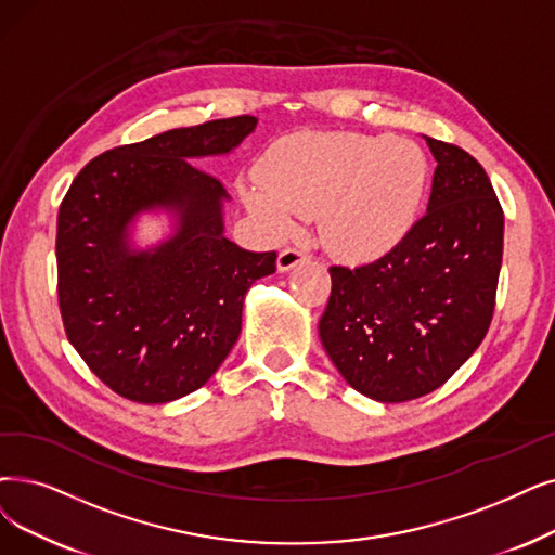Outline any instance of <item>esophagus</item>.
I'll list each match as a JSON object with an SVG mask.
<instances>
[{
    "label": "esophagus",
    "instance_id": "esophagus-1",
    "mask_svg": "<svg viewBox=\"0 0 555 555\" xmlns=\"http://www.w3.org/2000/svg\"><path fill=\"white\" fill-rule=\"evenodd\" d=\"M309 255L305 248H284L280 255H278V269L284 273V271H292L296 269L298 263L307 261Z\"/></svg>",
    "mask_w": 555,
    "mask_h": 555
}]
</instances>
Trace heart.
<instances>
[{"label": "heart", "mask_w": 555, "mask_h": 555, "mask_svg": "<svg viewBox=\"0 0 555 555\" xmlns=\"http://www.w3.org/2000/svg\"><path fill=\"white\" fill-rule=\"evenodd\" d=\"M243 189L250 214L273 236L319 214L325 246L341 257L383 255L412 228L428 184L424 150L405 139L307 131L280 141Z\"/></svg>", "instance_id": "heart-1"}]
</instances>
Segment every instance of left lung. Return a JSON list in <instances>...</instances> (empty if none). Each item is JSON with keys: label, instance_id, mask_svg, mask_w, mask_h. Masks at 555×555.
I'll return each instance as SVG.
<instances>
[{"label": "left lung", "instance_id": "1", "mask_svg": "<svg viewBox=\"0 0 555 555\" xmlns=\"http://www.w3.org/2000/svg\"><path fill=\"white\" fill-rule=\"evenodd\" d=\"M437 162L428 211L362 266H330L319 335L344 380L380 403L444 385L490 330L503 209L469 152L426 137Z\"/></svg>", "mask_w": 555, "mask_h": 555}]
</instances>
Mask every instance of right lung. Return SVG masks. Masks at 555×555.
Wrapping results in <instances>:
<instances>
[{
  "label": "right lung",
  "mask_w": 555,
  "mask_h": 555,
  "mask_svg": "<svg viewBox=\"0 0 555 555\" xmlns=\"http://www.w3.org/2000/svg\"><path fill=\"white\" fill-rule=\"evenodd\" d=\"M255 116L209 120L108 150L88 162L56 220L59 307L65 335L98 378L134 403L201 389L241 332L243 298L275 273L278 253H250L223 234L228 191L193 157L225 154ZM164 206L176 234L134 254L126 228Z\"/></svg>",
  "instance_id": "right-lung-1"
}]
</instances>
